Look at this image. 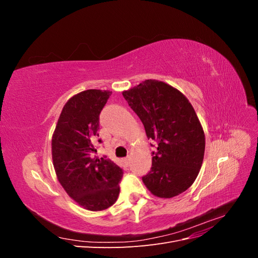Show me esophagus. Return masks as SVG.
<instances>
[{
    "label": "esophagus",
    "mask_w": 258,
    "mask_h": 258,
    "mask_svg": "<svg viewBox=\"0 0 258 258\" xmlns=\"http://www.w3.org/2000/svg\"><path fill=\"white\" fill-rule=\"evenodd\" d=\"M122 161H123V165H124V166L129 167V165H130V157H127V158L122 159Z\"/></svg>",
    "instance_id": "obj_1"
}]
</instances>
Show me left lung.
<instances>
[{
	"mask_svg": "<svg viewBox=\"0 0 258 258\" xmlns=\"http://www.w3.org/2000/svg\"><path fill=\"white\" fill-rule=\"evenodd\" d=\"M123 98L143 122L148 139L157 140L151 171L142 181L154 196L172 198L184 192L198 176L206 138L198 116L183 93L157 80H146Z\"/></svg>",
	"mask_w": 258,
	"mask_h": 258,
	"instance_id": "8db88e82",
	"label": "left lung"
}]
</instances>
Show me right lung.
<instances>
[{"label":"right lung","mask_w":258,"mask_h":258,"mask_svg":"<svg viewBox=\"0 0 258 258\" xmlns=\"http://www.w3.org/2000/svg\"><path fill=\"white\" fill-rule=\"evenodd\" d=\"M112 91L88 89L70 98L51 138V156L60 185L77 205L102 211L119 195L122 170L110 159L92 158L99 115ZM99 142H101L99 140Z\"/></svg>","instance_id":"1"}]
</instances>
